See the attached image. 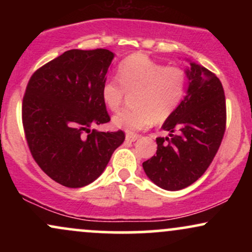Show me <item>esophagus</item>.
Wrapping results in <instances>:
<instances>
[{
    "mask_svg": "<svg viewBox=\"0 0 252 252\" xmlns=\"http://www.w3.org/2000/svg\"><path fill=\"white\" fill-rule=\"evenodd\" d=\"M140 137V135H137V134H126V138L128 141H130V142H134V141H136L137 140V138Z\"/></svg>",
    "mask_w": 252,
    "mask_h": 252,
    "instance_id": "obj_1",
    "label": "esophagus"
}]
</instances>
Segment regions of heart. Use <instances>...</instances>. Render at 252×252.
<instances>
[{"label": "heart", "mask_w": 252, "mask_h": 252, "mask_svg": "<svg viewBox=\"0 0 252 252\" xmlns=\"http://www.w3.org/2000/svg\"><path fill=\"white\" fill-rule=\"evenodd\" d=\"M118 80L108 79L102 86V99L110 111L117 112L126 94H132L134 108L114 117L117 128L126 131L163 123L180 105L186 92V73L178 66H163L144 54L126 57L118 65Z\"/></svg>", "instance_id": "heart-1"}]
</instances>
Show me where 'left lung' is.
<instances>
[{"mask_svg":"<svg viewBox=\"0 0 252 252\" xmlns=\"http://www.w3.org/2000/svg\"><path fill=\"white\" fill-rule=\"evenodd\" d=\"M187 76V96L162 126L169 137L156 138V155L142 164L150 180L167 190L185 189L206 172L226 129V102L219 78L194 62L189 63Z\"/></svg>","mask_w":252,"mask_h":252,"instance_id":"8db88e82","label":"left lung"}]
</instances>
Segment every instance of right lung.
Instances as JSON below:
<instances>
[{"mask_svg":"<svg viewBox=\"0 0 252 252\" xmlns=\"http://www.w3.org/2000/svg\"><path fill=\"white\" fill-rule=\"evenodd\" d=\"M114 53L70 50L32 74L22 100V124L37 166L58 184L79 189L103 173L126 134L92 130L108 123L102 99Z\"/></svg>","mask_w":252,"mask_h":252,"instance_id":"right-lung-1","label":"right lung"}]
</instances>
